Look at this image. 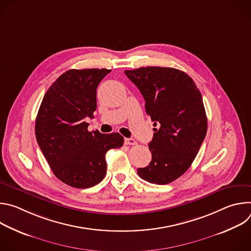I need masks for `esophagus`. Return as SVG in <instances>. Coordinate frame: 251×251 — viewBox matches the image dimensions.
<instances>
[{
	"label": "esophagus",
	"instance_id": "obj_1",
	"mask_svg": "<svg viewBox=\"0 0 251 251\" xmlns=\"http://www.w3.org/2000/svg\"><path fill=\"white\" fill-rule=\"evenodd\" d=\"M124 142L126 145H136L137 144V142L133 138H125Z\"/></svg>",
	"mask_w": 251,
	"mask_h": 251
}]
</instances>
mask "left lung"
Instances as JSON below:
<instances>
[{"label": "left lung", "instance_id": "obj_1", "mask_svg": "<svg viewBox=\"0 0 251 251\" xmlns=\"http://www.w3.org/2000/svg\"><path fill=\"white\" fill-rule=\"evenodd\" d=\"M124 73L144 97L154 126H159L149 143L152 161L137 173L149 183L170 184L190 168L206 135L201 94L194 80L176 68L147 66Z\"/></svg>", "mask_w": 251, "mask_h": 251}]
</instances>
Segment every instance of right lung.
Returning a JSON list of instances; mask_svg holds the SVG:
<instances>
[{
    "label": "right lung",
    "instance_id": "right-lung-1",
    "mask_svg": "<svg viewBox=\"0 0 251 251\" xmlns=\"http://www.w3.org/2000/svg\"><path fill=\"white\" fill-rule=\"evenodd\" d=\"M110 69H69L44 96L35 137L54 176L76 189L91 188L106 175L105 155L123 146L119 133L89 132L86 117L96 110V89Z\"/></svg>",
    "mask_w": 251,
    "mask_h": 251
}]
</instances>
